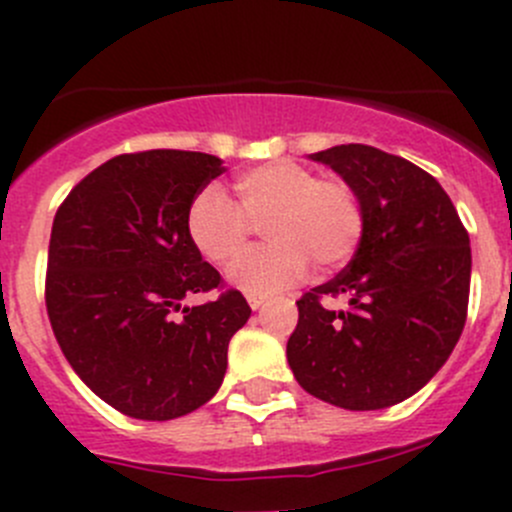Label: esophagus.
<instances>
[{
    "mask_svg": "<svg viewBox=\"0 0 512 512\" xmlns=\"http://www.w3.org/2000/svg\"><path fill=\"white\" fill-rule=\"evenodd\" d=\"M265 302L267 297H262V294H247V304H250L252 309H260Z\"/></svg>",
    "mask_w": 512,
    "mask_h": 512,
    "instance_id": "esophagus-1",
    "label": "esophagus"
}]
</instances>
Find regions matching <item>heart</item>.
I'll return each instance as SVG.
<instances>
[{
	"label": "heart",
	"mask_w": 512,
	"mask_h": 512,
	"mask_svg": "<svg viewBox=\"0 0 512 512\" xmlns=\"http://www.w3.org/2000/svg\"><path fill=\"white\" fill-rule=\"evenodd\" d=\"M235 203L215 185L200 190L185 215L195 250L213 265H230L265 225V247L247 252L230 282L247 294L280 292L304 277L347 265L364 237V203L349 180L317 178L292 160L257 165L232 180Z\"/></svg>",
	"instance_id": "b5f03b06"
}]
</instances>
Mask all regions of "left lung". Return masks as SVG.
Here are the masks:
<instances>
[{
	"label": "left lung",
	"instance_id": "left-lung-1",
	"mask_svg": "<svg viewBox=\"0 0 512 512\" xmlns=\"http://www.w3.org/2000/svg\"><path fill=\"white\" fill-rule=\"evenodd\" d=\"M354 185L364 237L334 280L297 299L287 361L307 394L349 411L414 396L461 339L471 292V240L431 173L364 143L312 153ZM347 296V313L321 302Z\"/></svg>",
	"mask_w": 512,
	"mask_h": 512
}]
</instances>
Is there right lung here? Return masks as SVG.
<instances>
[{
  "mask_svg": "<svg viewBox=\"0 0 512 512\" xmlns=\"http://www.w3.org/2000/svg\"><path fill=\"white\" fill-rule=\"evenodd\" d=\"M223 170L208 153H123L56 210L44 285L51 329L79 379L131 418L168 421L213 399L227 344L252 312L185 230L193 198ZM213 288V303L179 304Z\"/></svg>",
  "mask_w": 512,
  "mask_h": 512,
  "instance_id": "add662e5",
  "label": "right lung"
}]
</instances>
